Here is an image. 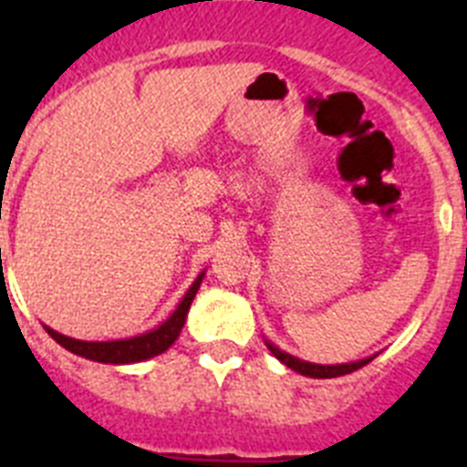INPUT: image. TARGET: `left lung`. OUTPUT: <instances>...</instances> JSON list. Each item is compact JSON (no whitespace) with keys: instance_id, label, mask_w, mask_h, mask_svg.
<instances>
[{"instance_id":"8db88e82","label":"left lung","mask_w":467,"mask_h":467,"mask_svg":"<svg viewBox=\"0 0 467 467\" xmlns=\"http://www.w3.org/2000/svg\"><path fill=\"white\" fill-rule=\"evenodd\" d=\"M266 348H269L271 353H274V356L283 362V365H287L290 369H295V372L304 374V377H311V379L344 377V374L356 372V369H360V367L369 365V362L374 360V356H369V358H362V360H356V362H344V365H316V362L299 360V358L290 356V353H285V350H280L278 346L271 344V341H266Z\"/></svg>"}]
</instances>
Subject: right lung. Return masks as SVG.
<instances>
[{"label": "right lung", "instance_id": "right-lung-1", "mask_svg": "<svg viewBox=\"0 0 467 467\" xmlns=\"http://www.w3.org/2000/svg\"><path fill=\"white\" fill-rule=\"evenodd\" d=\"M205 271L196 275V280L192 283V287L187 290V295L182 296V301L177 304L175 311L171 313L168 320L159 325V327L150 329V332L138 334V337H130V339H117V341H81L72 339V337H65V334L56 332V329L47 327V332L51 334L57 344L67 348L74 356H81L86 360L93 362H105V365H130V362H142L150 360V358L161 356L166 353L172 344L177 341L180 332L184 327V320H187L189 306H192L193 296H196L198 287L203 283Z\"/></svg>", "mask_w": 467, "mask_h": 467}]
</instances>
